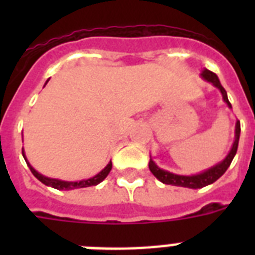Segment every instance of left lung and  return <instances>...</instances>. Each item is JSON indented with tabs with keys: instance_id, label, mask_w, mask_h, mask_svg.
I'll use <instances>...</instances> for the list:
<instances>
[{
	"instance_id": "obj_1",
	"label": "left lung",
	"mask_w": 255,
	"mask_h": 255,
	"mask_svg": "<svg viewBox=\"0 0 255 255\" xmlns=\"http://www.w3.org/2000/svg\"><path fill=\"white\" fill-rule=\"evenodd\" d=\"M201 75L204 79H206L208 82H212V83L221 91L224 100L228 103L229 107H232V104H230V102L228 100V95H226L225 88L221 86V83L218 81L217 75L214 73H212V71H209V70H204ZM240 132H241V126H240V122H237V124H236V140H234L233 147H232V151L229 152V155L226 156V159L224 160V161H221L220 164H217L216 167L210 168V169L205 170V172H202V173L194 174V176H180V174H173L170 173V172H167V170L160 169L152 160H149V170L153 173V176H155L156 178H159L160 181L163 182V184H167V185L184 186V188L198 189V188H204V186L209 185V184H213L214 181H217L218 178L225 173L226 169H228L230 164H232V160L234 159V156L237 153Z\"/></svg>"
}]
</instances>
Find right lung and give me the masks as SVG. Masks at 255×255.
Wrapping results in <instances>:
<instances>
[{
    "label": "right lung",
    "instance_id": "1",
    "mask_svg": "<svg viewBox=\"0 0 255 255\" xmlns=\"http://www.w3.org/2000/svg\"><path fill=\"white\" fill-rule=\"evenodd\" d=\"M22 155H23V157H25V153H23V152H22ZM27 165H29L30 170H31V173H33L34 176H35V177L39 180V181L43 182L45 185L53 186V188H55V189H59V190H62V189H65V190L78 189V188H87V186L98 185L99 182H102L104 178L107 177V174L110 173V170H111V168H112V163L110 161L107 167L104 168L102 172H99V173L96 174V176H94V177L87 178V180H82V181L71 182V181H61V180H55V178L45 177V176H42L41 173H38L37 170L34 169V168L31 167L30 164H27Z\"/></svg>",
    "mask_w": 255,
    "mask_h": 255
}]
</instances>
